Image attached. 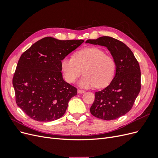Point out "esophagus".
Returning <instances> with one entry per match:
<instances>
[{
	"label": "esophagus",
	"instance_id": "34e87169",
	"mask_svg": "<svg viewBox=\"0 0 158 158\" xmlns=\"http://www.w3.org/2000/svg\"><path fill=\"white\" fill-rule=\"evenodd\" d=\"M77 92H78V94H83V93H84V92H85V91H84V90H82V89H78Z\"/></svg>",
	"mask_w": 158,
	"mask_h": 158
}]
</instances>
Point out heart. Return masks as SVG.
<instances>
[{
    "mask_svg": "<svg viewBox=\"0 0 158 158\" xmlns=\"http://www.w3.org/2000/svg\"><path fill=\"white\" fill-rule=\"evenodd\" d=\"M60 67L68 83H74L84 70V75L78 82L80 87L89 88L97 85L103 88L113 80L116 63L102 49L92 47L76 52L74 57H64L61 60Z\"/></svg>",
    "mask_w": 158,
    "mask_h": 158,
    "instance_id": "heart-1",
    "label": "heart"
}]
</instances>
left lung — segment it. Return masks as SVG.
Returning <instances> with one entry per match:
<instances>
[{"mask_svg":"<svg viewBox=\"0 0 158 158\" xmlns=\"http://www.w3.org/2000/svg\"><path fill=\"white\" fill-rule=\"evenodd\" d=\"M86 44L107 48L116 63V72L109 85L95 93L90 112L95 117L111 121L122 117L132 109L139 94L141 73L138 62L124 43L108 36L88 40Z\"/></svg>","mask_w":158,"mask_h":158,"instance_id":"8db88e82","label":"left lung"}]
</instances>
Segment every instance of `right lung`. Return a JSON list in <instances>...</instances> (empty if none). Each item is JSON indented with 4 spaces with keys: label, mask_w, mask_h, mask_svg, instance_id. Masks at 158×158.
Returning <instances> with one entry per match:
<instances>
[{
    "label": "right lung",
    "mask_w": 158,
    "mask_h": 158,
    "mask_svg": "<svg viewBox=\"0 0 158 158\" xmlns=\"http://www.w3.org/2000/svg\"><path fill=\"white\" fill-rule=\"evenodd\" d=\"M84 41L47 37L21 55L12 80L16 102L33 120L52 121L65 113L77 89L64 80L61 60Z\"/></svg>",
    "instance_id": "1"
}]
</instances>
